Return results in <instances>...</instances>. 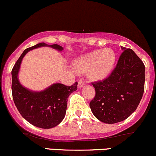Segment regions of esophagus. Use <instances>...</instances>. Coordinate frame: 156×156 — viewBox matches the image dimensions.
Wrapping results in <instances>:
<instances>
[{
	"mask_svg": "<svg viewBox=\"0 0 156 156\" xmlns=\"http://www.w3.org/2000/svg\"><path fill=\"white\" fill-rule=\"evenodd\" d=\"M84 85V81H82V80H79L78 81V88H81Z\"/></svg>",
	"mask_w": 156,
	"mask_h": 156,
	"instance_id": "esophagus-1",
	"label": "esophagus"
}]
</instances>
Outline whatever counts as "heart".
<instances>
[{
    "label": "heart",
    "mask_w": 156,
    "mask_h": 156,
    "mask_svg": "<svg viewBox=\"0 0 156 156\" xmlns=\"http://www.w3.org/2000/svg\"><path fill=\"white\" fill-rule=\"evenodd\" d=\"M116 55L111 48L96 50L75 60L74 68L78 72L88 70L90 77L93 79H101L112 69Z\"/></svg>",
    "instance_id": "obj_1"
}]
</instances>
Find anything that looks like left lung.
<instances>
[{"label":"left lung","instance_id":"8db88e82","mask_svg":"<svg viewBox=\"0 0 156 156\" xmlns=\"http://www.w3.org/2000/svg\"><path fill=\"white\" fill-rule=\"evenodd\" d=\"M122 49L123 51L109 76L92 82L96 95L90 107L93 115L105 123L127 119L137 109L144 92L143 61L131 48Z\"/></svg>","mask_w":156,"mask_h":156}]
</instances>
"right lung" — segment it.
Returning a JSON list of instances; mask_svg holds the SVG:
<instances>
[{"instance_id": "obj_1", "label": "right lung", "mask_w": 156, "mask_h": 156, "mask_svg": "<svg viewBox=\"0 0 156 156\" xmlns=\"http://www.w3.org/2000/svg\"><path fill=\"white\" fill-rule=\"evenodd\" d=\"M42 46L63 50V48L57 44L49 45L44 42L25 49L12 69L11 87L13 101L23 118L37 127L51 129L58 125L64 118L67 99L73 92L78 89V82L71 86L55 83L45 90L37 93L28 90L22 87L18 80V73L23 57L29 51Z\"/></svg>"}]
</instances>
